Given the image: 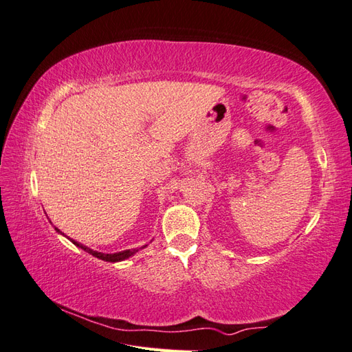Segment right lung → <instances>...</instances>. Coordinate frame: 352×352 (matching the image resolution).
<instances>
[{"mask_svg": "<svg viewBox=\"0 0 352 352\" xmlns=\"http://www.w3.org/2000/svg\"><path fill=\"white\" fill-rule=\"evenodd\" d=\"M56 230H57V228H56ZM57 231H60V230H57ZM72 243H76L77 246H80L81 250H85L86 252L92 254L94 257L101 258V260H104V261H121V260H125V258L131 257L133 254H136V252L139 251V250H125V251H122V252H116V254H102V252H98V251H94V250H91V248H87V246L81 245V243H78V242H76V241H72Z\"/></svg>", "mask_w": 352, "mask_h": 352, "instance_id": "obj_1", "label": "right lung"}]
</instances>
